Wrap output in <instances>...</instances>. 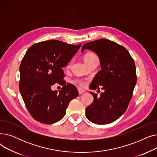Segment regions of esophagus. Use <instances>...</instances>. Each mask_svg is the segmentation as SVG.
<instances>
[{
	"label": "esophagus",
	"instance_id": "obj_1",
	"mask_svg": "<svg viewBox=\"0 0 157 157\" xmlns=\"http://www.w3.org/2000/svg\"><path fill=\"white\" fill-rule=\"evenodd\" d=\"M78 92H79V95H81L82 94L85 93V90L79 88V89H78Z\"/></svg>",
	"mask_w": 157,
	"mask_h": 157
}]
</instances>
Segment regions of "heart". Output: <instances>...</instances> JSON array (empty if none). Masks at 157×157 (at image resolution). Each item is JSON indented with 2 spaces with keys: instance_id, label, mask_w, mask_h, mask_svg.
<instances>
[{
  "instance_id": "1",
  "label": "heart",
  "mask_w": 157,
  "mask_h": 157,
  "mask_svg": "<svg viewBox=\"0 0 157 157\" xmlns=\"http://www.w3.org/2000/svg\"><path fill=\"white\" fill-rule=\"evenodd\" d=\"M96 56H97L94 53H91V52H88V53H86L85 55V56L83 57V59H84V61H85V63L87 64L90 60H92L94 58H95ZM70 67V64H69L67 65V67ZM74 82H75V83H78V84H79L81 86H84L86 85L85 81H83V80H81V79H76V80L74 81Z\"/></svg>"
}]
</instances>
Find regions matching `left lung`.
<instances>
[{"label": "left lung", "mask_w": 157, "mask_h": 157, "mask_svg": "<svg viewBox=\"0 0 157 157\" xmlns=\"http://www.w3.org/2000/svg\"><path fill=\"white\" fill-rule=\"evenodd\" d=\"M86 49L98 55L101 66L90 88L104 90L98 98L97 94L89 92L94 98L86 108V117L95 124H108L119 118L127 109L137 82L135 63L126 48L109 39L86 43L81 52Z\"/></svg>", "instance_id": "1"}]
</instances>
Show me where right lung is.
<instances>
[{
  "mask_svg": "<svg viewBox=\"0 0 157 157\" xmlns=\"http://www.w3.org/2000/svg\"><path fill=\"white\" fill-rule=\"evenodd\" d=\"M81 44L72 45L58 40L42 41L27 51L20 66V91L27 109L36 120L52 124L65 114L71 100L78 96L75 86L64 85L59 93L51 87L65 82V67Z\"/></svg>",
  "mask_w": 157,
  "mask_h": 157,
  "instance_id": "obj_1",
  "label": "right lung"
}]
</instances>
